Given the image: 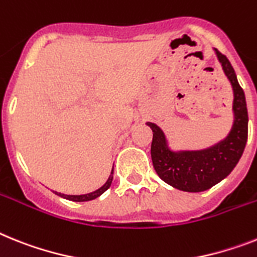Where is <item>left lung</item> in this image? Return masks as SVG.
Masks as SVG:
<instances>
[{
	"label": "left lung",
	"mask_w": 257,
	"mask_h": 257,
	"mask_svg": "<svg viewBox=\"0 0 257 257\" xmlns=\"http://www.w3.org/2000/svg\"><path fill=\"white\" fill-rule=\"evenodd\" d=\"M215 55L234 91V124L227 137L204 150L172 152L169 149L163 131L154 122H148L153 131L152 161L155 171L163 182L184 192L206 191L223 180L242 157L248 137V113L244 91L239 86L227 57L217 49Z\"/></svg>",
	"instance_id": "1"
}]
</instances>
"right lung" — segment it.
Masks as SVG:
<instances>
[{"label": "right lung", "mask_w": 257, "mask_h": 257, "mask_svg": "<svg viewBox=\"0 0 257 257\" xmlns=\"http://www.w3.org/2000/svg\"><path fill=\"white\" fill-rule=\"evenodd\" d=\"M113 170H112L111 172V175H109L108 180L105 182V184L103 185V187H100L99 189H96V191L91 192V193H87V195H78V196H75V195H64V193H57L59 196H61V197L66 198V200H70V201H77V202H82V201H90V200H94V198L99 197V196L102 195V193H104L107 189L111 187V183H112V179H113Z\"/></svg>", "instance_id": "obj_1"}]
</instances>
